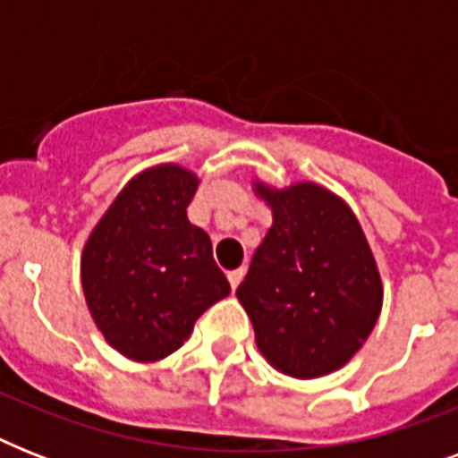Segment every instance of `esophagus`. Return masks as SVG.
Masks as SVG:
<instances>
[{
    "mask_svg": "<svg viewBox=\"0 0 458 458\" xmlns=\"http://www.w3.org/2000/svg\"><path fill=\"white\" fill-rule=\"evenodd\" d=\"M242 278H244V266H240V268H235V271H230L228 273L230 287H233V290H237V285L242 283Z\"/></svg>",
    "mask_w": 458,
    "mask_h": 458,
    "instance_id": "esophagus-1",
    "label": "esophagus"
}]
</instances>
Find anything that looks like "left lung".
<instances>
[{
    "label": "left lung",
    "instance_id": "obj_1",
    "mask_svg": "<svg viewBox=\"0 0 458 458\" xmlns=\"http://www.w3.org/2000/svg\"><path fill=\"white\" fill-rule=\"evenodd\" d=\"M254 192L273 225L259 244L237 300L259 352L285 376L320 377L342 369L369 340L383 309V283L354 211L326 187L294 182Z\"/></svg>",
    "mask_w": 458,
    "mask_h": 458
}]
</instances>
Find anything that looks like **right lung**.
<instances>
[{"instance_id": "right-lung-1", "label": "right lung", "mask_w": 458, "mask_h": 458, "mask_svg": "<svg viewBox=\"0 0 458 458\" xmlns=\"http://www.w3.org/2000/svg\"><path fill=\"white\" fill-rule=\"evenodd\" d=\"M199 178L182 165L138 173L89 233L81 280L104 340L132 361H158L194 320L228 297L211 240L187 221Z\"/></svg>"}]
</instances>
